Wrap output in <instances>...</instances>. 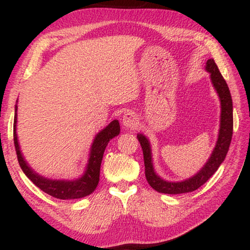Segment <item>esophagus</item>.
I'll use <instances>...</instances> for the list:
<instances>
[{
    "mask_svg": "<svg viewBox=\"0 0 250 250\" xmlns=\"http://www.w3.org/2000/svg\"><path fill=\"white\" fill-rule=\"evenodd\" d=\"M122 124L128 129H134L137 128L139 122H138V118L133 115L132 112H126L124 116V119H122Z\"/></svg>",
    "mask_w": 250,
    "mask_h": 250,
    "instance_id": "esophagus-1",
    "label": "esophagus"
}]
</instances>
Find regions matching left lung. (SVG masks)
Instances as JSON below:
<instances>
[{"label": "left lung", "mask_w": 250, "mask_h": 250, "mask_svg": "<svg viewBox=\"0 0 250 250\" xmlns=\"http://www.w3.org/2000/svg\"><path fill=\"white\" fill-rule=\"evenodd\" d=\"M206 70L210 74L211 83L217 91L219 100H221V126H219L218 139L210 158L205 163L195 175L188 180L181 182H168L156 174L152 163V153L150 142L143 134H138L137 138L140 142L143 159H145L146 177L147 183L156 192L164 194H183L193 192L208 181L209 177L217 171L219 166L225 160L226 154L229 149L231 137H232V100L229 88H228L225 79L219 73L217 65L214 59L210 58L206 62Z\"/></svg>", "instance_id": "1"}]
</instances>
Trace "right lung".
<instances>
[{
    "label": "right lung",
    "instance_id": "1",
    "mask_svg": "<svg viewBox=\"0 0 250 250\" xmlns=\"http://www.w3.org/2000/svg\"><path fill=\"white\" fill-rule=\"evenodd\" d=\"M16 120H18V105H15V116H14V146L15 151L18 154V160L22 168L29 180H31L37 188L42 191L47 193L48 195L59 200H74V198H82L89 195L95 191L97 185L99 183L100 166L103 161L104 152L105 146H108L109 141L112 138L117 137L120 133V125L118 120L112 122L105 126L104 130L96 135L90 147L89 160L84 171L83 175L79 179L67 181V180H50L37 174L32 167L28 166L26 161L24 160L20 150V145L18 141V134H16Z\"/></svg>",
    "mask_w": 250,
    "mask_h": 250
}]
</instances>
